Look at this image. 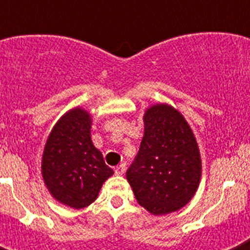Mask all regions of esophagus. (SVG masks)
<instances>
[{
    "instance_id": "esophagus-1",
    "label": "esophagus",
    "mask_w": 250,
    "mask_h": 250,
    "mask_svg": "<svg viewBox=\"0 0 250 250\" xmlns=\"http://www.w3.org/2000/svg\"><path fill=\"white\" fill-rule=\"evenodd\" d=\"M125 170H126L125 164H121L119 165V167H115V174H116V175H123V174L125 173Z\"/></svg>"
}]
</instances>
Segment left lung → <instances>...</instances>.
Masks as SVG:
<instances>
[{
	"label": "left lung",
	"mask_w": 250,
	"mask_h": 250,
	"mask_svg": "<svg viewBox=\"0 0 250 250\" xmlns=\"http://www.w3.org/2000/svg\"><path fill=\"white\" fill-rule=\"evenodd\" d=\"M200 176L199 147L184 116L167 104L149 107L140 149L126 171L139 204L154 215L179 210L191 200Z\"/></svg>",
	"instance_id": "8db88e82"
}]
</instances>
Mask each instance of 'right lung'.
<instances>
[{"label":"right lung","instance_id":"right-lung-1","mask_svg":"<svg viewBox=\"0 0 250 250\" xmlns=\"http://www.w3.org/2000/svg\"><path fill=\"white\" fill-rule=\"evenodd\" d=\"M91 118L75 107L60 119L51 131L42 155V178L57 202L83 209L98 198L114 170L105 164L91 140Z\"/></svg>","mask_w":250,"mask_h":250}]
</instances>
